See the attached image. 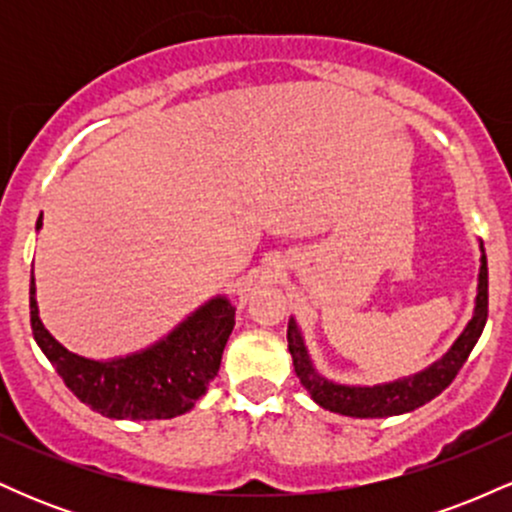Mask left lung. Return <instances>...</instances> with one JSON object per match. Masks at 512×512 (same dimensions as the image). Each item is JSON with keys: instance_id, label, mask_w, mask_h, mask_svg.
<instances>
[{"instance_id": "obj_1", "label": "left lung", "mask_w": 512, "mask_h": 512, "mask_svg": "<svg viewBox=\"0 0 512 512\" xmlns=\"http://www.w3.org/2000/svg\"><path fill=\"white\" fill-rule=\"evenodd\" d=\"M489 317V267H486L484 245H481V269H479V286H477V305H474V317L464 332L452 344V349L440 361L428 366L421 373L409 375V378L395 380V383L373 385V387H354V385H337L332 380L322 378L310 363L308 349H305L301 330L296 320H289V351L293 358V368L301 378V385L310 392V397L320 404L322 409H330L334 414L356 416V419H383V416H397L404 411H414L438 397L448 387L455 375L460 373L474 344L481 337Z\"/></svg>"}]
</instances>
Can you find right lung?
<instances>
[{
	"label": "right lung",
	"instance_id": "obj_1",
	"mask_svg": "<svg viewBox=\"0 0 512 512\" xmlns=\"http://www.w3.org/2000/svg\"><path fill=\"white\" fill-rule=\"evenodd\" d=\"M40 226V221H38ZM236 308L216 296L168 337L137 354L91 361L57 342L38 317L31 276V330L64 385L108 419H173L195 407L221 366Z\"/></svg>",
	"mask_w": 512,
	"mask_h": 512
}]
</instances>
